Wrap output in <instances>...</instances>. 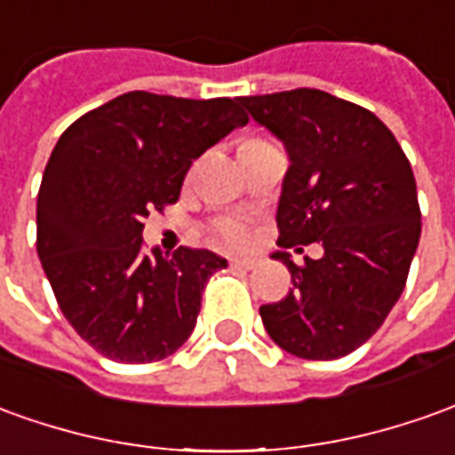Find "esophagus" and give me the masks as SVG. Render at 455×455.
Instances as JSON below:
<instances>
[{
    "label": "esophagus",
    "mask_w": 455,
    "mask_h": 455,
    "mask_svg": "<svg viewBox=\"0 0 455 455\" xmlns=\"http://www.w3.org/2000/svg\"><path fill=\"white\" fill-rule=\"evenodd\" d=\"M230 265L235 269H255L259 265V259L255 258H230Z\"/></svg>",
    "instance_id": "obj_1"
}]
</instances>
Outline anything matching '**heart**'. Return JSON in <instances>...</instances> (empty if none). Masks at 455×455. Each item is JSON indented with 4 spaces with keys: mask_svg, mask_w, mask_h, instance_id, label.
I'll use <instances>...</instances> for the list:
<instances>
[{
    "mask_svg": "<svg viewBox=\"0 0 455 455\" xmlns=\"http://www.w3.org/2000/svg\"><path fill=\"white\" fill-rule=\"evenodd\" d=\"M222 240L233 243V245H243L247 240V228L240 220H222L220 222Z\"/></svg>",
    "mask_w": 455,
    "mask_h": 455,
    "instance_id": "1",
    "label": "heart"
}]
</instances>
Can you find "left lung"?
<instances>
[{
  "instance_id": "obj_1",
  "label": "left lung",
  "mask_w": 455,
  "mask_h": 455,
  "mask_svg": "<svg viewBox=\"0 0 455 455\" xmlns=\"http://www.w3.org/2000/svg\"><path fill=\"white\" fill-rule=\"evenodd\" d=\"M250 118L280 140L290 168L277 203L280 247L322 243L292 290L259 307L272 341L302 359H339L362 347L396 305L421 237L409 158L371 111L327 91L243 96Z\"/></svg>"
}]
</instances>
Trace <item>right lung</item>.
Wrapping results in <instances>:
<instances>
[{"mask_svg": "<svg viewBox=\"0 0 455 455\" xmlns=\"http://www.w3.org/2000/svg\"><path fill=\"white\" fill-rule=\"evenodd\" d=\"M245 124L233 99L131 91L61 133L36 197V250L64 317L96 352L148 364L193 334L203 287L228 259L146 252L143 218L175 203L193 161Z\"/></svg>", "mask_w": 455, "mask_h": 455, "instance_id": "right-lung-1", "label": "right lung"}]
</instances>
